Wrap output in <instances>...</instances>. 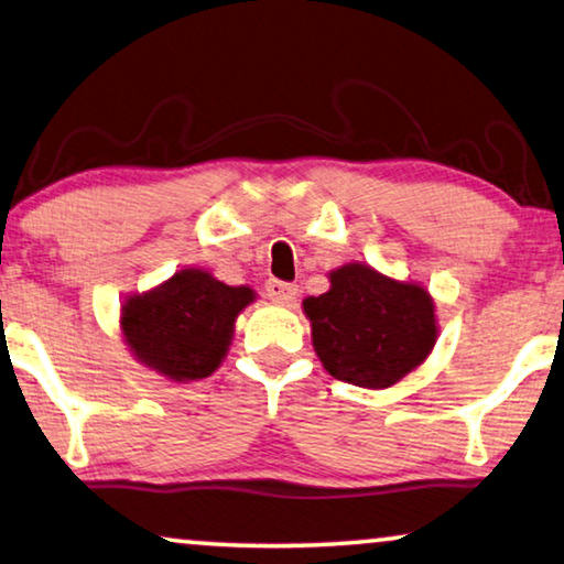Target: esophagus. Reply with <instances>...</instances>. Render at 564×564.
Listing matches in <instances>:
<instances>
[{
    "instance_id": "1",
    "label": "esophagus",
    "mask_w": 564,
    "mask_h": 564,
    "mask_svg": "<svg viewBox=\"0 0 564 564\" xmlns=\"http://www.w3.org/2000/svg\"><path fill=\"white\" fill-rule=\"evenodd\" d=\"M265 293H268V299L275 301V303H291V301H296V296H299V285L273 279V281L265 283Z\"/></svg>"
}]
</instances>
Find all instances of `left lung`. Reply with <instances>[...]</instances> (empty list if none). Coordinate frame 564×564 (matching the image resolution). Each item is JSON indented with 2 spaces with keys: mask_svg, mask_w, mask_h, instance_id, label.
Instances as JSON below:
<instances>
[{
  "mask_svg": "<svg viewBox=\"0 0 564 564\" xmlns=\"http://www.w3.org/2000/svg\"><path fill=\"white\" fill-rule=\"evenodd\" d=\"M311 336L330 377L364 389H387L422 364L436 341L432 296L414 283L348 263L330 289L303 301Z\"/></svg>",
  "mask_w": 564,
  "mask_h": 564,
  "instance_id": "1",
  "label": "left lung"
}]
</instances>
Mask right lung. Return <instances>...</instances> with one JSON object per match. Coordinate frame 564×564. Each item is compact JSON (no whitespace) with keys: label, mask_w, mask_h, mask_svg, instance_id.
Listing matches in <instances>:
<instances>
[{"label":"right lung","mask_w":564,"mask_h":564,"mask_svg":"<svg viewBox=\"0 0 564 564\" xmlns=\"http://www.w3.org/2000/svg\"><path fill=\"white\" fill-rule=\"evenodd\" d=\"M250 301L253 291L246 285H226L187 268L124 303V341L142 364L170 379H205L226 356L236 318Z\"/></svg>","instance_id":"add662e5"}]
</instances>
